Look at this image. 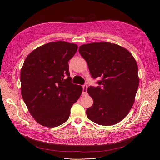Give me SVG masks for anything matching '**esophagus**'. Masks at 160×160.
Returning a JSON list of instances; mask_svg holds the SVG:
<instances>
[{"label": "esophagus", "mask_w": 160, "mask_h": 160, "mask_svg": "<svg viewBox=\"0 0 160 160\" xmlns=\"http://www.w3.org/2000/svg\"><path fill=\"white\" fill-rule=\"evenodd\" d=\"M87 89H88V86L86 84L83 85L82 86V93H87Z\"/></svg>", "instance_id": "1"}]
</instances>
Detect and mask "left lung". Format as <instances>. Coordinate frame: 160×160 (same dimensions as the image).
Instances as JSON below:
<instances>
[{
  "label": "left lung",
  "instance_id": "8db88e82",
  "mask_svg": "<svg viewBox=\"0 0 160 160\" xmlns=\"http://www.w3.org/2000/svg\"><path fill=\"white\" fill-rule=\"evenodd\" d=\"M79 53L99 86H90L88 93L93 100L86 114L92 122L111 126L122 121L132 108L138 87V67L133 55L124 48L110 42L80 46Z\"/></svg>",
  "mask_w": 160,
  "mask_h": 160
}]
</instances>
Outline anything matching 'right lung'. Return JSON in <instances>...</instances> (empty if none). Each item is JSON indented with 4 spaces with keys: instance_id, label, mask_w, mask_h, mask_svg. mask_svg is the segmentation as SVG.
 Listing matches in <instances>:
<instances>
[{
    "instance_id": "add662e5",
    "label": "right lung",
    "mask_w": 160,
    "mask_h": 160,
    "mask_svg": "<svg viewBox=\"0 0 160 160\" xmlns=\"http://www.w3.org/2000/svg\"><path fill=\"white\" fill-rule=\"evenodd\" d=\"M78 46L64 41L50 42L30 53L21 70V93L29 112L42 126L54 128L68 119L82 92L72 83L68 62Z\"/></svg>"
}]
</instances>
